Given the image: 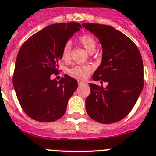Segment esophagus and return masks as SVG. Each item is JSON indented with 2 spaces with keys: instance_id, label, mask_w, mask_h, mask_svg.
<instances>
[{
  "instance_id": "34e87169",
  "label": "esophagus",
  "mask_w": 156,
  "mask_h": 156,
  "mask_svg": "<svg viewBox=\"0 0 156 156\" xmlns=\"http://www.w3.org/2000/svg\"><path fill=\"white\" fill-rule=\"evenodd\" d=\"M78 83H79V85H84V84H87V83L82 80H78Z\"/></svg>"
}]
</instances>
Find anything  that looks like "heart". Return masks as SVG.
<instances>
[{
    "mask_svg": "<svg viewBox=\"0 0 156 156\" xmlns=\"http://www.w3.org/2000/svg\"><path fill=\"white\" fill-rule=\"evenodd\" d=\"M79 42L82 44L83 46L87 50L88 52L93 53L97 48V41L94 36L91 35H82L78 38ZM71 50H72V45L70 42H66L63 45L61 51V57L64 62H69L70 60ZM92 66L89 65L83 66H75L69 69L68 71L69 76L76 79L83 80L88 76L90 73L92 72Z\"/></svg>",
    "mask_w": 156,
    "mask_h": 156,
    "instance_id": "obj_1",
    "label": "heart"
}]
</instances>
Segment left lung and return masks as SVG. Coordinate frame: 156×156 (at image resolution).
<instances>
[{
  "label": "left lung",
  "mask_w": 156,
  "mask_h": 156,
  "mask_svg": "<svg viewBox=\"0 0 156 156\" xmlns=\"http://www.w3.org/2000/svg\"><path fill=\"white\" fill-rule=\"evenodd\" d=\"M98 37L103 48L102 62L93 75L90 94L86 99L88 115L101 124L121 121L131 112L144 85L143 62L137 45L128 36L109 25L83 23Z\"/></svg>",
  "instance_id": "left-lung-1"
}]
</instances>
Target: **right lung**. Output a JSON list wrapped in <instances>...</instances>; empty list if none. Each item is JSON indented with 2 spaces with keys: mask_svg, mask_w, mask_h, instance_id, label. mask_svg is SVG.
Returning a JSON list of instances; mask_svg holds the SVG:
<instances>
[{
  "mask_svg": "<svg viewBox=\"0 0 156 156\" xmlns=\"http://www.w3.org/2000/svg\"><path fill=\"white\" fill-rule=\"evenodd\" d=\"M80 28L76 22L53 24L31 35L21 45L13 86L21 107L29 118L52 122L65 114L69 99L78 87L77 81L68 75L58 82L50 76L59 72L62 46Z\"/></svg>",
  "mask_w": 156,
  "mask_h": 156,
  "instance_id": "add662e5",
  "label": "right lung"
}]
</instances>
